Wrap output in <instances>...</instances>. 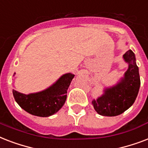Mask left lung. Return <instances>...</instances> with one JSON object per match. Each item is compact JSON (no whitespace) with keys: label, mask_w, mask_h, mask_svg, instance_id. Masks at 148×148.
I'll return each mask as SVG.
<instances>
[{"label":"left lung","mask_w":148,"mask_h":148,"mask_svg":"<svg viewBox=\"0 0 148 148\" xmlns=\"http://www.w3.org/2000/svg\"><path fill=\"white\" fill-rule=\"evenodd\" d=\"M123 59L128 64L124 77L114 85L104 88L100 97L93 99L94 108L100 115L114 117L121 114L131 108L138 96L140 80L135 54L129 50L123 55Z\"/></svg>","instance_id":"1"}]
</instances>
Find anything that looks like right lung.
I'll list each match as a JSON object with an SVG mask.
<instances>
[{
  "mask_svg": "<svg viewBox=\"0 0 148 148\" xmlns=\"http://www.w3.org/2000/svg\"><path fill=\"white\" fill-rule=\"evenodd\" d=\"M74 77V74L67 73L45 90L29 95L13 90V95L20 107L29 114L38 117H50L64 104L67 89Z\"/></svg>",
  "mask_w": 148,
  "mask_h": 148,
  "instance_id": "1",
  "label": "right lung"
}]
</instances>
